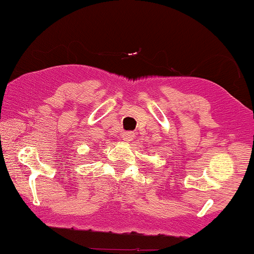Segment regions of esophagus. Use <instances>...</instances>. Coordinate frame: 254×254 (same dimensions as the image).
Listing matches in <instances>:
<instances>
[{"instance_id": "obj_1", "label": "esophagus", "mask_w": 254, "mask_h": 254, "mask_svg": "<svg viewBox=\"0 0 254 254\" xmlns=\"http://www.w3.org/2000/svg\"><path fill=\"white\" fill-rule=\"evenodd\" d=\"M133 137H135V133H133L132 131H127V132L123 133V139L127 140V142H129V140H132Z\"/></svg>"}]
</instances>
